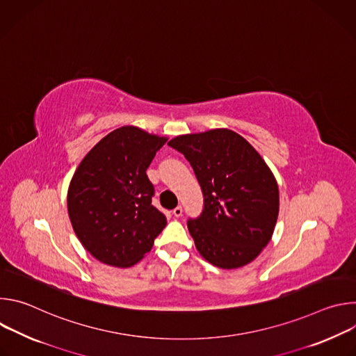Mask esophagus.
I'll return each mask as SVG.
<instances>
[{"label":"esophagus","mask_w":356,"mask_h":356,"mask_svg":"<svg viewBox=\"0 0 356 356\" xmlns=\"http://www.w3.org/2000/svg\"><path fill=\"white\" fill-rule=\"evenodd\" d=\"M172 213H173V216H175V217H181V214H183V209H181L180 206H177Z\"/></svg>","instance_id":"34e87169"}]
</instances>
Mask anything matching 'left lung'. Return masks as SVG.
Returning a JSON list of instances; mask_svg holds the SVG:
<instances>
[{
  "instance_id": "obj_1",
  "label": "left lung",
  "mask_w": 356,
  "mask_h": 356,
  "mask_svg": "<svg viewBox=\"0 0 356 356\" xmlns=\"http://www.w3.org/2000/svg\"><path fill=\"white\" fill-rule=\"evenodd\" d=\"M169 146L190 162L204 209L187 221L200 255L221 269L255 259L269 243L279 216V188L262 156L231 129L173 138Z\"/></svg>"
}]
</instances>
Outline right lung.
Returning <instances> with one entry per match:
<instances>
[{
	"label": "right lung",
	"mask_w": 356,
	"mask_h": 356,
	"mask_svg": "<svg viewBox=\"0 0 356 356\" xmlns=\"http://www.w3.org/2000/svg\"><path fill=\"white\" fill-rule=\"evenodd\" d=\"M166 138L121 127L101 139L76 169L67 191L73 229L106 265L129 268L152 249L166 217L152 206L146 169Z\"/></svg>",
	"instance_id": "right-lung-1"
}]
</instances>
